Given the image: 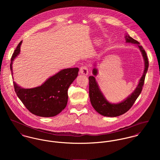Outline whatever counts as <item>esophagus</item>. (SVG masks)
I'll list each match as a JSON object with an SVG mask.
<instances>
[{"label": "esophagus", "mask_w": 160, "mask_h": 160, "mask_svg": "<svg viewBox=\"0 0 160 160\" xmlns=\"http://www.w3.org/2000/svg\"><path fill=\"white\" fill-rule=\"evenodd\" d=\"M81 74H84V75H88L89 72H88V69L86 67H81L80 68V70H79Z\"/></svg>", "instance_id": "obj_1"}]
</instances>
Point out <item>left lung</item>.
<instances>
[{"label": "left lung", "mask_w": 160, "mask_h": 160, "mask_svg": "<svg viewBox=\"0 0 160 160\" xmlns=\"http://www.w3.org/2000/svg\"><path fill=\"white\" fill-rule=\"evenodd\" d=\"M126 42L129 43H132L136 44L139 48L145 63V68L143 73L139 82L137 85L136 89L134 90L128 98L124 100L122 102L118 103H111L104 97L102 92L100 90L98 85L95 80V77L91 76L89 77V97L92 107L99 113L105 116L108 117H116L127 112L133 105L138 97L141 93L142 87L144 84L145 75L147 74L148 68V60L147 56V53L142 46H140V43L128 34L125 36ZM92 73L94 76L98 74L97 69L94 68L93 69Z\"/></svg>", "instance_id": "1"}]
</instances>
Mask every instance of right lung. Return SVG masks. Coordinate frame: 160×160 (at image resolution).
I'll use <instances>...</instances> for the list:
<instances>
[{"instance_id":"1","label":"right lung","mask_w":160,"mask_h":160,"mask_svg":"<svg viewBox=\"0 0 160 160\" xmlns=\"http://www.w3.org/2000/svg\"><path fill=\"white\" fill-rule=\"evenodd\" d=\"M22 41L11 58L10 69L14 59L20 54ZM79 68L64 69L51 76L41 86L23 89L13 82L15 91L26 108L32 114L41 117H52L65 109L68 102V89L76 78Z\"/></svg>"}]
</instances>
